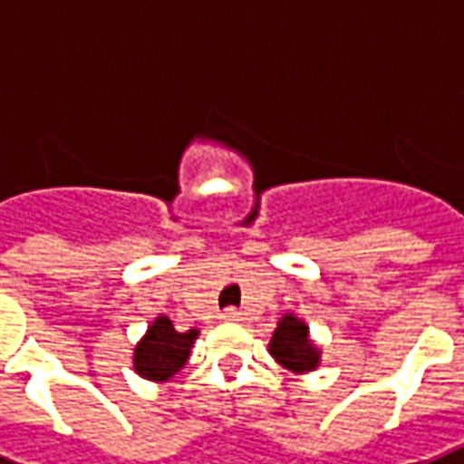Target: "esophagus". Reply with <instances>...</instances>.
<instances>
[{"mask_svg":"<svg viewBox=\"0 0 464 464\" xmlns=\"http://www.w3.org/2000/svg\"><path fill=\"white\" fill-rule=\"evenodd\" d=\"M223 321H241V313L236 311V308H226V311L221 313Z\"/></svg>","mask_w":464,"mask_h":464,"instance_id":"esophagus-1","label":"esophagus"}]
</instances>
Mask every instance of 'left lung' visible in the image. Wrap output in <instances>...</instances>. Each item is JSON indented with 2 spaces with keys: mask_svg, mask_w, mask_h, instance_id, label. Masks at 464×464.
<instances>
[{
  "mask_svg": "<svg viewBox=\"0 0 464 464\" xmlns=\"http://www.w3.org/2000/svg\"><path fill=\"white\" fill-rule=\"evenodd\" d=\"M271 355L285 368L313 370L318 365V350L308 341V325L293 315H285L273 333Z\"/></svg>",
  "mask_w": 464,
  "mask_h": 464,
  "instance_id": "1",
  "label": "left lung"
}]
</instances>
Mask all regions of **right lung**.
Listing matches in <instances>:
<instances>
[{"label":"right lung","instance_id":"right-lung-1","mask_svg":"<svg viewBox=\"0 0 464 464\" xmlns=\"http://www.w3.org/2000/svg\"><path fill=\"white\" fill-rule=\"evenodd\" d=\"M196 331L179 333L169 318H156L133 353V368L149 380H169L183 368L196 341Z\"/></svg>","mask_w":464,"mask_h":464}]
</instances>
